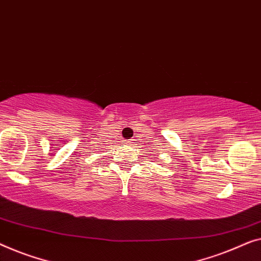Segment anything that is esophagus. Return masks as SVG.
Masks as SVG:
<instances>
[{"label":"esophagus","instance_id":"1","mask_svg":"<svg viewBox=\"0 0 261 261\" xmlns=\"http://www.w3.org/2000/svg\"><path fill=\"white\" fill-rule=\"evenodd\" d=\"M126 143H127V144H131V143H132V139H130V141H127Z\"/></svg>","mask_w":261,"mask_h":261}]
</instances>
